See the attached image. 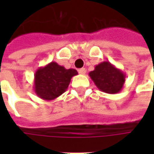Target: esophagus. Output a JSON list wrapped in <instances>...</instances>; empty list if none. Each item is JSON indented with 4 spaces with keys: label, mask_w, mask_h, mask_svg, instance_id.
I'll use <instances>...</instances> for the list:
<instances>
[{
    "label": "esophagus",
    "mask_w": 154,
    "mask_h": 154,
    "mask_svg": "<svg viewBox=\"0 0 154 154\" xmlns=\"http://www.w3.org/2000/svg\"><path fill=\"white\" fill-rule=\"evenodd\" d=\"M78 72H79L80 74H86V68H80V69L78 70Z\"/></svg>",
    "instance_id": "esophagus-1"
}]
</instances>
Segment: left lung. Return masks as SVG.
I'll return each instance as SVG.
<instances>
[{"label":"left lung","mask_w":154,"mask_h":154,"mask_svg":"<svg viewBox=\"0 0 154 154\" xmlns=\"http://www.w3.org/2000/svg\"><path fill=\"white\" fill-rule=\"evenodd\" d=\"M94 84L102 92L115 94L121 91L125 82V74L109 62H102L89 73Z\"/></svg>","instance_id":"obj_1"}]
</instances>
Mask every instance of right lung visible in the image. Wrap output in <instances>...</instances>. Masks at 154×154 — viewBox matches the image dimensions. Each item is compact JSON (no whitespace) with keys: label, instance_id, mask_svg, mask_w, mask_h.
<instances>
[{"label":"right lung","instance_id":"add662e5","mask_svg":"<svg viewBox=\"0 0 154 154\" xmlns=\"http://www.w3.org/2000/svg\"><path fill=\"white\" fill-rule=\"evenodd\" d=\"M77 74L74 68L66 69L56 62H50L34 74V92L44 100H54L66 92L72 77Z\"/></svg>","mask_w":154,"mask_h":154}]
</instances>
